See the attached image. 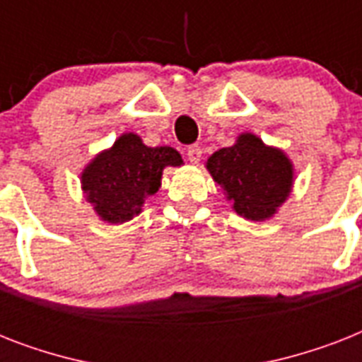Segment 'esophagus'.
Returning a JSON list of instances; mask_svg holds the SVG:
<instances>
[{
	"mask_svg": "<svg viewBox=\"0 0 362 362\" xmlns=\"http://www.w3.org/2000/svg\"><path fill=\"white\" fill-rule=\"evenodd\" d=\"M186 156L187 159H189V163H199L201 158H203V150H201V146H197V144H192V146L187 148Z\"/></svg>",
	"mask_w": 362,
	"mask_h": 362,
	"instance_id": "obj_1",
	"label": "esophagus"
}]
</instances>
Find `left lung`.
<instances>
[{"label": "left lung", "instance_id": "1", "mask_svg": "<svg viewBox=\"0 0 362 362\" xmlns=\"http://www.w3.org/2000/svg\"><path fill=\"white\" fill-rule=\"evenodd\" d=\"M206 169L233 203V210L252 221L270 220L291 195L295 182L287 153L264 144L253 133H242L233 146L212 153Z\"/></svg>", "mask_w": 362, "mask_h": 362}]
</instances>
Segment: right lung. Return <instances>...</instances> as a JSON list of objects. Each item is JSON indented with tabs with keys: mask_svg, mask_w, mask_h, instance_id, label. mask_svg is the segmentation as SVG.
<instances>
[{
	"mask_svg": "<svg viewBox=\"0 0 362 362\" xmlns=\"http://www.w3.org/2000/svg\"><path fill=\"white\" fill-rule=\"evenodd\" d=\"M170 146H146L135 133H124L84 167L81 186L95 214L107 223H124L142 212V204L161 187L165 167H180Z\"/></svg>",
	"mask_w": 362,
	"mask_h": 362,
	"instance_id": "1",
	"label": "right lung"
}]
</instances>
